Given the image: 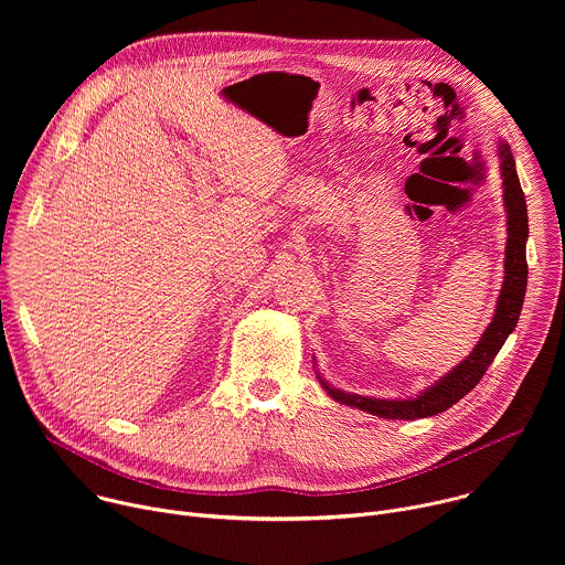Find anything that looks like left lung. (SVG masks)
Wrapping results in <instances>:
<instances>
[{
    "instance_id": "obj_1",
    "label": "left lung",
    "mask_w": 565,
    "mask_h": 565,
    "mask_svg": "<svg viewBox=\"0 0 565 565\" xmlns=\"http://www.w3.org/2000/svg\"><path fill=\"white\" fill-rule=\"evenodd\" d=\"M497 153H499V172L503 181L501 188H503V205H505V221H508V241H505V266H503L505 277H503V286L497 299L490 327L482 331L480 340L460 364H456L440 380H436L431 386H427L425 391L412 397L382 399V397H369V395L342 391L333 386L329 380L321 377L319 371H315L321 388H324L335 402H340V405H347L386 420H416V418L438 416L447 412L451 405H456L460 397H465L480 382V377L486 375L488 366L494 362L497 353L510 338V333L516 329L523 299H525V288H527V259H525V244L530 234L527 205L519 183L512 149L501 138L497 142Z\"/></svg>"
}]
</instances>
